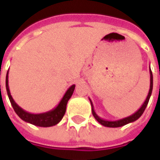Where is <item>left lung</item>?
I'll list each match as a JSON object with an SVG mask.
<instances>
[{"instance_id":"8db88e82","label":"left lung","mask_w":160,"mask_h":160,"mask_svg":"<svg viewBox=\"0 0 160 160\" xmlns=\"http://www.w3.org/2000/svg\"><path fill=\"white\" fill-rule=\"evenodd\" d=\"M149 72H150V89H149V92H148V95L146 100L143 103V104L141 105V107L136 112H134V114H132L129 117H127V118H124L122 119H120V120H117V121H108V120H104L103 118H99L96 112L94 111L93 108V104H92V102L90 98V102H91V105H92V115H93L94 118L101 124L103 125L104 127H109V128H118V127H122V126H124L128 123H130V122H133L134 121H136L137 119L141 118V116L143 114L144 112L145 109L147 107L148 105V102H149V99H150V97L152 95V73L151 68L149 69Z\"/></svg>"}]
</instances>
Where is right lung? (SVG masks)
<instances>
[{
	"label": "right lung",
	"instance_id": "right-lung-1",
	"mask_svg": "<svg viewBox=\"0 0 160 160\" xmlns=\"http://www.w3.org/2000/svg\"><path fill=\"white\" fill-rule=\"evenodd\" d=\"M74 87H75V85H72L67 90L58 105L56 108H54L53 110L44 112V113L33 114V113H30V112H27L25 110H23L22 108L19 107V105L15 103V101L13 100L12 95L10 93L8 87V71L7 76H6V89H7V92L8 95L10 103L12 104L16 114L18 115L23 121H25L26 122H29L31 124H33L35 126H38V127H51V126L56 125L62 119L63 116L66 112L67 104H68L71 96L73 95Z\"/></svg>",
	"mask_w": 160,
	"mask_h": 160
}]
</instances>
